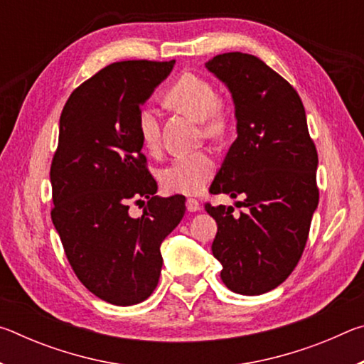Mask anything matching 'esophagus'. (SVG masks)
<instances>
[{"mask_svg": "<svg viewBox=\"0 0 364 364\" xmlns=\"http://www.w3.org/2000/svg\"><path fill=\"white\" fill-rule=\"evenodd\" d=\"M186 208H188V212H199L200 210L199 200H197V199H188L186 200Z\"/></svg>", "mask_w": 364, "mask_h": 364, "instance_id": "esophagus-1", "label": "esophagus"}]
</instances>
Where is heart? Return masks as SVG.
<instances>
[{"mask_svg": "<svg viewBox=\"0 0 364 364\" xmlns=\"http://www.w3.org/2000/svg\"><path fill=\"white\" fill-rule=\"evenodd\" d=\"M164 100L170 107L200 122L207 138L217 139L225 134L226 112L218 101L217 90L208 80L196 73H183L165 90ZM136 128L143 146L149 152H156L160 146V123L156 110L141 109ZM215 168V159L205 151L181 154L162 170L160 181L170 193L197 194L210 181Z\"/></svg>", "mask_w": 364, "mask_h": 364, "instance_id": "1", "label": "heart"}]
</instances>
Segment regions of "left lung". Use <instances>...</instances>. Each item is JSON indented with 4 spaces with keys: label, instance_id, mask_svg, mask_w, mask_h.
Returning a JSON list of instances; mask_svg holds the SVG:
<instances>
[{
    "label": "left lung",
    "instance_id": "left-lung-1",
    "mask_svg": "<svg viewBox=\"0 0 364 364\" xmlns=\"http://www.w3.org/2000/svg\"><path fill=\"white\" fill-rule=\"evenodd\" d=\"M205 67L230 90L237 122L210 193L242 197L245 208L232 215L205 204L218 226L212 252L230 291L260 295L284 282L304 254L319 200L318 152L297 91L262 59L225 53Z\"/></svg>",
    "mask_w": 364,
    "mask_h": 364
}]
</instances>
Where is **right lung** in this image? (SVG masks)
<instances>
[{
	"instance_id": "add662e5",
	"label": "right lung",
	"mask_w": 364,
	"mask_h": 364,
	"mask_svg": "<svg viewBox=\"0 0 364 364\" xmlns=\"http://www.w3.org/2000/svg\"><path fill=\"white\" fill-rule=\"evenodd\" d=\"M173 65L110 64L80 85L60 114L51 220L77 278L112 305L139 304L154 292L160 244L186 212L184 196H156L136 128L141 106ZM143 196L144 215L130 218L127 204Z\"/></svg>"
}]
</instances>
